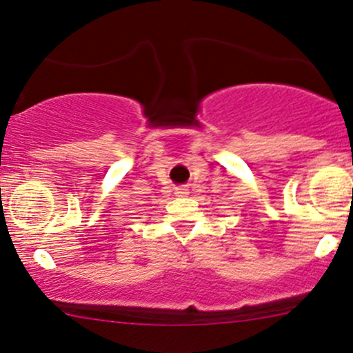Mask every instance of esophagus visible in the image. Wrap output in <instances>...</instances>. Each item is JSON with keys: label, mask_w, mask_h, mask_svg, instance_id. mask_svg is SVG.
I'll use <instances>...</instances> for the list:
<instances>
[{"label": "esophagus", "mask_w": 353, "mask_h": 353, "mask_svg": "<svg viewBox=\"0 0 353 353\" xmlns=\"http://www.w3.org/2000/svg\"><path fill=\"white\" fill-rule=\"evenodd\" d=\"M176 194L177 197H188L189 196V189L185 188V185H179V188H176Z\"/></svg>", "instance_id": "obj_1"}]
</instances>
